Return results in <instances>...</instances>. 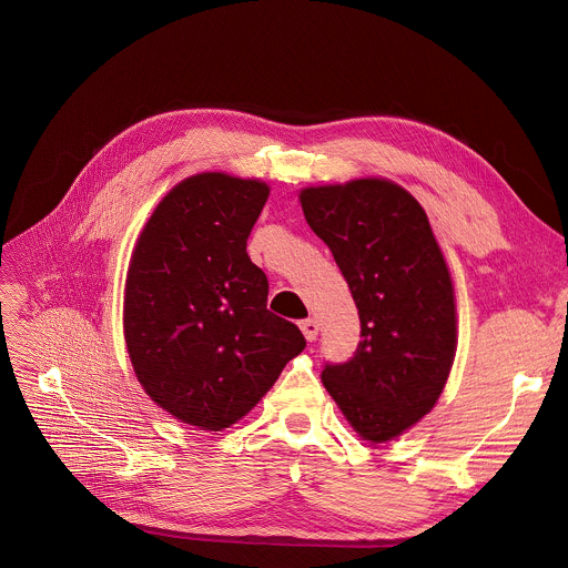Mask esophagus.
<instances>
[{
  "instance_id": "esophagus-1",
  "label": "esophagus",
  "mask_w": 568,
  "mask_h": 568,
  "mask_svg": "<svg viewBox=\"0 0 568 568\" xmlns=\"http://www.w3.org/2000/svg\"><path fill=\"white\" fill-rule=\"evenodd\" d=\"M298 328H301V333H303V337H305L307 342H314V339H316V335H318V323H316L314 318H305V321H301V323H298Z\"/></svg>"
}]
</instances>
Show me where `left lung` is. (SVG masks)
<instances>
[{
    "instance_id": "1",
    "label": "left lung",
    "mask_w": 568,
    "mask_h": 568,
    "mask_svg": "<svg viewBox=\"0 0 568 568\" xmlns=\"http://www.w3.org/2000/svg\"><path fill=\"white\" fill-rule=\"evenodd\" d=\"M298 202L362 323L355 357L323 368V386L362 440L388 443L436 407L454 366L458 321L445 254L420 202L386 178L305 186Z\"/></svg>"
}]
</instances>
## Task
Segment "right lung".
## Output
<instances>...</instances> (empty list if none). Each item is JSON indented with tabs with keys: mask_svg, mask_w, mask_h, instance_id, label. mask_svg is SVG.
Here are the masks:
<instances>
[{
	"mask_svg": "<svg viewBox=\"0 0 568 568\" xmlns=\"http://www.w3.org/2000/svg\"><path fill=\"white\" fill-rule=\"evenodd\" d=\"M263 180L206 171L175 184L143 224L128 265L123 337L145 395L175 420L222 432L245 418L303 348L267 310L247 237Z\"/></svg>",
	"mask_w": 568,
	"mask_h": 568,
	"instance_id": "right-lung-1",
	"label": "right lung"
}]
</instances>
